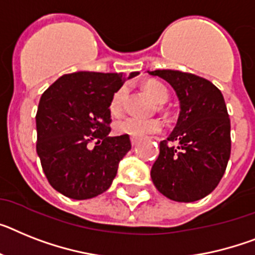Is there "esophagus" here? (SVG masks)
<instances>
[{"label": "esophagus", "mask_w": 255, "mask_h": 255, "mask_svg": "<svg viewBox=\"0 0 255 255\" xmlns=\"http://www.w3.org/2000/svg\"><path fill=\"white\" fill-rule=\"evenodd\" d=\"M137 142H138V138L137 137H131V144L133 145V146L136 144H137Z\"/></svg>", "instance_id": "esophagus-1"}]
</instances>
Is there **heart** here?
Wrapping results in <instances>:
<instances>
[{"mask_svg": "<svg viewBox=\"0 0 255 255\" xmlns=\"http://www.w3.org/2000/svg\"><path fill=\"white\" fill-rule=\"evenodd\" d=\"M145 91L158 105L167 102L170 93L162 83L157 80H149L144 85ZM127 87H121L111 96L109 111L113 117H121L124 109V102L127 98ZM114 131L118 134L131 136V137H145L147 134L157 133L160 131V123L157 119H138V118H126L114 124Z\"/></svg>", "mask_w": 255, "mask_h": 255, "instance_id": "1", "label": "heart"}]
</instances>
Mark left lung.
<instances>
[{"label": "left lung", "mask_w": 255, "mask_h": 255, "mask_svg": "<svg viewBox=\"0 0 255 255\" xmlns=\"http://www.w3.org/2000/svg\"><path fill=\"white\" fill-rule=\"evenodd\" d=\"M170 83L180 114L150 171L160 193L177 202L210 194L223 177L231 155V122L222 92L211 81L175 70L147 71Z\"/></svg>", "instance_id": "left-lung-1"}]
</instances>
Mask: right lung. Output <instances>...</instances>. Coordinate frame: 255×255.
I'll return each instance as SVG.
<instances>
[{"label":"right lung","instance_id":"1","mask_svg":"<svg viewBox=\"0 0 255 255\" xmlns=\"http://www.w3.org/2000/svg\"><path fill=\"white\" fill-rule=\"evenodd\" d=\"M138 72L79 71L63 75L42 93L36 114L37 144L45 176L72 200L104 193L131 150L129 136H109L111 96Z\"/></svg>","mask_w":255,"mask_h":255}]
</instances>
